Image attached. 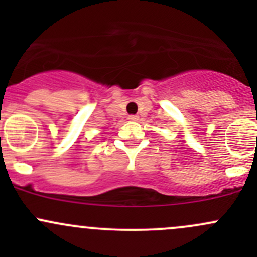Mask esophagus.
<instances>
[{"label":"esophagus","mask_w":257,"mask_h":257,"mask_svg":"<svg viewBox=\"0 0 257 257\" xmlns=\"http://www.w3.org/2000/svg\"><path fill=\"white\" fill-rule=\"evenodd\" d=\"M138 119H139L138 115H129L128 116V120H131V121H137Z\"/></svg>","instance_id":"esophagus-1"}]
</instances>
